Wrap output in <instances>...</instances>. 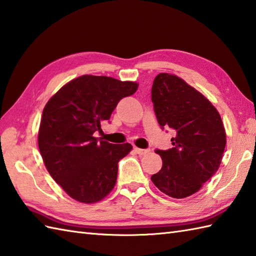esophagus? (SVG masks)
<instances>
[{"instance_id":"obj_1","label":"esophagus","mask_w":256,"mask_h":256,"mask_svg":"<svg viewBox=\"0 0 256 256\" xmlns=\"http://www.w3.org/2000/svg\"><path fill=\"white\" fill-rule=\"evenodd\" d=\"M134 150L138 155H146L150 153V150H143V148H135Z\"/></svg>"}]
</instances>
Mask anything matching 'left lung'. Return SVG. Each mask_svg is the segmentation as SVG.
I'll list each match as a JSON object with an SVG mask.
<instances>
[{"label":"left lung","instance_id":"obj_1","mask_svg":"<svg viewBox=\"0 0 256 256\" xmlns=\"http://www.w3.org/2000/svg\"><path fill=\"white\" fill-rule=\"evenodd\" d=\"M152 102L160 128L175 132L172 148L156 150L162 170L150 177L162 192L182 199L197 192L221 164L226 144L219 112L199 91L170 74H157Z\"/></svg>","mask_w":256,"mask_h":256}]
</instances>
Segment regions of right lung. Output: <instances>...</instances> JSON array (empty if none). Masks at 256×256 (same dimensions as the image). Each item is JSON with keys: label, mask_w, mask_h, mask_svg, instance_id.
I'll use <instances>...</instances> for the list:
<instances>
[{"label": "right lung", "mask_w": 256, "mask_h": 256, "mask_svg": "<svg viewBox=\"0 0 256 256\" xmlns=\"http://www.w3.org/2000/svg\"><path fill=\"white\" fill-rule=\"evenodd\" d=\"M138 84L104 76L84 74L64 84L42 111L38 148L48 172L70 197L100 201L113 189L118 162L132 145L98 140L101 122L110 120L118 101Z\"/></svg>", "instance_id": "obj_1"}]
</instances>
